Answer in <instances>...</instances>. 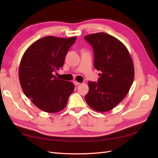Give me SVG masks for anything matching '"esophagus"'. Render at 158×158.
I'll use <instances>...</instances> for the list:
<instances>
[{
	"label": "esophagus",
	"mask_w": 158,
	"mask_h": 158,
	"mask_svg": "<svg viewBox=\"0 0 158 158\" xmlns=\"http://www.w3.org/2000/svg\"><path fill=\"white\" fill-rule=\"evenodd\" d=\"M74 84L75 85H78L79 84H80V83L77 82V81H74Z\"/></svg>",
	"instance_id": "esophagus-1"
}]
</instances>
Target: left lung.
I'll return each mask as SVG.
<instances>
[{"label": "left lung", "instance_id": "8db88e82", "mask_svg": "<svg viewBox=\"0 0 158 158\" xmlns=\"http://www.w3.org/2000/svg\"><path fill=\"white\" fill-rule=\"evenodd\" d=\"M84 38L93 47L94 68L101 71L98 82H88L85 99L95 111L107 112L129 92L135 76L132 59L125 45L107 33H93Z\"/></svg>", "mask_w": 158, "mask_h": 158}]
</instances>
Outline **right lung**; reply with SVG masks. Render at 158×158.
<instances>
[{
    "label": "right lung",
    "mask_w": 158,
    "mask_h": 158,
    "mask_svg": "<svg viewBox=\"0 0 158 158\" xmlns=\"http://www.w3.org/2000/svg\"><path fill=\"white\" fill-rule=\"evenodd\" d=\"M76 37L47 36L32 44L23 53L19 67V80L26 97L41 110L60 111L74 89L73 82L56 78L53 72L63 67Z\"/></svg>",
    "instance_id": "right-lung-1"
}]
</instances>
